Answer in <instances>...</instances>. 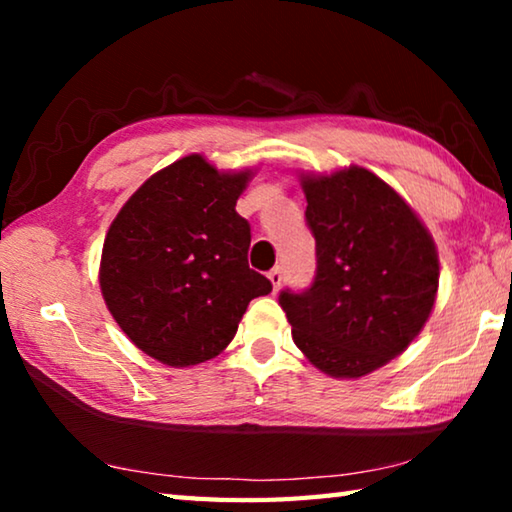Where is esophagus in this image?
Wrapping results in <instances>:
<instances>
[{"instance_id":"obj_1","label":"esophagus","mask_w":512,"mask_h":512,"mask_svg":"<svg viewBox=\"0 0 512 512\" xmlns=\"http://www.w3.org/2000/svg\"><path fill=\"white\" fill-rule=\"evenodd\" d=\"M268 280H271V284H273V291H280V287H282V268L280 266L271 268V271H268Z\"/></svg>"}]
</instances>
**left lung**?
I'll return each instance as SVG.
<instances>
[{
	"label": "left lung",
	"mask_w": 512,
	"mask_h": 512,
	"mask_svg": "<svg viewBox=\"0 0 512 512\" xmlns=\"http://www.w3.org/2000/svg\"><path fill=\"white\" fill-rule=\"evenodd\" d=\"M305 219L316 239V277L284 289L291 334L332 377L357 379L402 354L436 302L438 253L391 185L363 167L305 176Z\"/></svg>",
	"instance_id": "obj_1"
}]
</instances>
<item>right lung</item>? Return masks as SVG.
Segmentation results:
<instances>
[{"label":"right lung","mask_w":512,"mask_h":512,"mask_svg":"<svg viewBox=\"0 0 512 512\" xmlns=\"http://www.w3.org/2000/svg\"><path fill=\"white\" fill-rule=\"evenodd\" d=\"M250 171L219 173L203 155L169 164L128 198L101 253V293L144 354L173 368L235 339L248 302L273 291L248 266L250 223L235 205Z\"/></svg>","instance_id":"add662e5"}]
</instances>
